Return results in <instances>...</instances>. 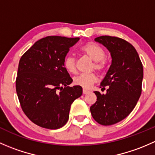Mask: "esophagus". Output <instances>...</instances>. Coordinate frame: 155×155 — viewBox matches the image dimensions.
I'll return each instance as SVG.
<instances>
[{
    "label": "esophagus",
    "instance_id": "esophagus-1",
    "mask_svg": "<svg viewBox=\"0 0 155 155\" xmlns=\"http://www.w3.org/2000/svg\"><path fill=\"white\" fill-rule=\"evenodd\" d=\"M82 92H83L84 94H87L89 92V91L86 90V89H83V91H82Z\"/></svg>",
    "mask_w": 155,
    "mask_h": 155
}]
</instances>
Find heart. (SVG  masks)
<instances>
[{"mask_svg":"<svg viewBox=\"0 0 155 155\" xmlns=\"http://www.w3.org/2000/svg\"><path fill=\"white\" fill-rule=\"evenodd\" d=\"M82 54L94 61L93 69L99 72H102L107 66V58L104 48L94 42H87L82 45L79 48ZM76 61L73 56L68 55L64 60V67L69 73H76ZM97 79V76L94 73H82L73 79L74 85L80 86L85 89H88Z\"/></svg>","mask_w":155,"mask_h":155,"instance_id":"b5f03b06","label":"heart"}]
</instances>
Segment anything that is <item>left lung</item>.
I'll use <instances>...</instances> for the list:
<instances>
[{
	"mask_svg": "<svg viewBox=\"0 0 155 155\" xmlns=\"http://www.w3.org/2000/svg\"><path fill=\"white\" fill-rule=\"evenodd\" d=\"M108 48L112 64L101 83V90L94 91L97 101L90 107L94 119L102 125H112L124 119L136 107L142 93L143 67L137 50L124 39L101 36L94 39Z\"/></svg>",
	"mask_w": 155,
	"mask_h": 155,
	"instance_id": "8db88e82",
	"label": "left lung"
}]
</instances>
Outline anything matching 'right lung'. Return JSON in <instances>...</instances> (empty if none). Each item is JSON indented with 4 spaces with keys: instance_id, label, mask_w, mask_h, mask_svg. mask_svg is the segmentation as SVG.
I'll use <instances>...</instances> for the list:
<instances>
[{
    "instance_id": "add662e5",
    "label": "right lung",
    "mask_w": 155,
    "mask_h": 155,
    "mask_svg": "<svg viewBox=\"0 0 155 155\" xmlns=\"http://www.w3.org/2000/svg\"><path fill=\"white\" fill-rule=\"evenodd\" d=\"M79 37L48 36L36 42L19 60L15 89L21 109L37 125L62 127L68 121L70 106L82 94L64 67L70 48Z\"/></svg>"
}]
</instances>
